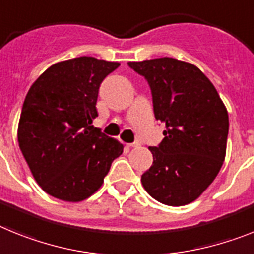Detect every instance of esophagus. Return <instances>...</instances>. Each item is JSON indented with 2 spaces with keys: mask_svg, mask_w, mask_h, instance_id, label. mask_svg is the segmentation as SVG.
<instances>
[{
  "mask_svg": "<svg viewBox=\"0 0 254 254\" xmlns=\"http://www.w3.org/2000/svg\"><path fill=\"white\" fill-rule=\"evenodd\" d=\"M138 145H139V143H138V142H134V143H130L129 147H138Z\"/></svg>",
  "mask_w": 254,
  "mask_h": 254,
  "instance_id": "obj_1",
  "label": "esophagus"
}]
</instances>
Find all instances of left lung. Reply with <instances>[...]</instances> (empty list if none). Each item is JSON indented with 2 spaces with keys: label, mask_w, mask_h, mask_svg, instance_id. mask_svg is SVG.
Returning <instances> with one entry per match:
<instances>
[{
  "label": "left lung",
  "mask_w": 254,
  "mask_h": 254,
  "mask_svg": "<svg viewBox=\"0 0 254 254\" xmlns=\"http://www.w3.org/2000/svg\"><path fill=\"white\" fill-rule=\"evenodd\" d=\"M151 88L165 138L149 147L153 164L142 175L147 193L167 206L197 199L219 174L226 153L229 115L197 66L171 57L127 63Z\"/></svg>",
  "instance_id": "1"
}]
</instances>
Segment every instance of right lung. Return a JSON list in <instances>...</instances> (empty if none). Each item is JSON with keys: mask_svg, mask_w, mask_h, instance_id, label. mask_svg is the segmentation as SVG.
I'll use <instances>...</instances> for the list:
<instances>
[{"mask_svg": "<svg viewBox=\"0 0 254 254\" xmlns=\"http://www.w3.org/2000/svg\"><path fill=\"white\" fill-rule=\"evenodd\" d=\"M119 66L88 56L61 61L26 94L17 142L35 182L57 199H87L123 153L120 142L92 125L101 83Z\"/></svg>", "mask_w": 254, "mask_h": 254, "instance_id": "obj_1", "label": "right lung"}]
</instances>
